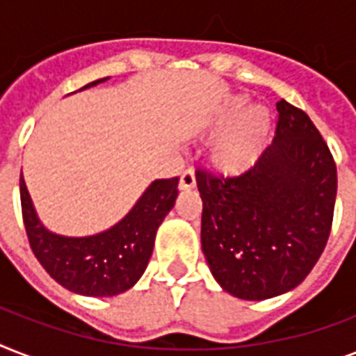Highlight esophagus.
<instances>
[{"instance_id":"obj_1","label":"esophagus","mask_w":356,"mask_h":356,"mask_svg":"<svg viewBox=\"0 0 356 356\" xmlns=\"http://www.w3.org/2000/svg\"><path fill=\"white\" fill-rule=\"evenodd\" d=\"M195 186V173L192 168H186L183 173H181V179H179V188L181 190H190Z\"/></svg>"}]
</instances>
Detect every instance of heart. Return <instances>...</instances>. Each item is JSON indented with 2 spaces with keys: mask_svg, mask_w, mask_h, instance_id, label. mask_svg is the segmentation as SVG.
I'll use <instances>...</instances> for the list:
<instances>
[{
  "mask_svg": "<svg viewBox=\"0 0 356 356\" xmlns=\"http://www.w3.org/2000/svg\"><path fill=\"white\" fill-rule=\"evenodd\" d=\"M243 107V99H231L223 122L233 120ZM270 133V114L262 107L243 111L212 145V162L223 173H242L259 161Z\"/></svg>",
  "mask_w": 356,
  "mask_h": 356,
  "instance_id": "heart-1",
  "label": "heart"
}]
</instances>
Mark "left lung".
<instances>
[{
    "label": "left lung",
    "mask_w": 356,
    "mask_h": 356,
    "mask_svg": "<svg viewBox=\"0 0 356 356\" xmlns=\"http://www.w3.org/2000/svg\"><path fill=\"white\" fill-rule=\"evenodd\" d=\"M259 161L225 177L197 168L201 248L225 292L260 301L292 290L323 253L334 216L337 162L305 111L277 103Z\"/></svg>",
    "instance_id": "1"
}]
</instances>
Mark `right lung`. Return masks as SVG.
<instances>
[{"mask_svg": "<svg viewBox=\"0 0 356 356\" xmlns=\"http://www.w3.org/2000/svg\"><path fill=\"white\" fill-rule=\"evenodd\" d=\"M105 79L92 81L83 88ZM177 183L179 177L151 183L133 211L105 233L66 238L49 233L38 222L24 177H19L22 218L31 249L44 270L70 292L92 298L125 292L149 262L156 229L177 200Z\"/></svg>", "mask_w": 356, "mask_h": 356, "instance_id": "obj_1", "label": "right lung"}]
</instances>
